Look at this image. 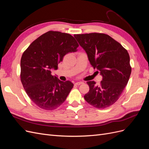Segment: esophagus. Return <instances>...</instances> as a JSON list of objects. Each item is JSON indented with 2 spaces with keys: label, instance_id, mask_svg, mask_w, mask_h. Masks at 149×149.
I'll list each match as a JSON object with an SVG mask.
<instances>
[{
  "label": "esophagus",
  "instance_id": "1",
  "mask_svg": "<svg viewBox=\"0 0 149 149\" xmlns=\"http://www.w3.org/2000/svg\"><path fill=\"white\" fill-rule=\"evenodd\" d=\"M83 83H82V82H77V83H75V84L77 85V86H79V85H81V84H83Z\"/></svg>",
  "mask_w": 149,
  "mask_h": 149
}]
</instances>
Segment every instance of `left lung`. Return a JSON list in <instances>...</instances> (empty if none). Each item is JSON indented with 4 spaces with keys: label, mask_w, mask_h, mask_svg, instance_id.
<instances>
[{
    "label": "left lung",
    "mask_w": 149,
    "mask_h": 149,
    "mask_svg": "<svg viewBox=\"0 0 149 149\" xmlns=\"http://www.w3.org/2000/svg\"><path fill=\"white\" fill-rule=\"evenodd\" d=\"M74 37L86 53L90 64L102 76L100 85L94 81L87 82L89 91L84 96V100L98 109L112 105L123 92L131 73L127 51L104 33L78 34Z\"/></svg>",
    "instance_id": "left-lung-1"
}]
</instances>
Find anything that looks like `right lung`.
Returning a JSON list of instances; mask_svg holds the SVG:
<instances>
[{
    "label": "right lung",
    "mask_w": 149,
    "mask_h": 149,
    "mask_svg": "<svg viewBox=\"0 0 149 149\" xmlns=\"http://www.w3.org/2000/svg\"><path fill=\"white\" fill-rule=\"evenodd\" d=\"M78 44L70 34L49 31L31 43L20 61V78L25 92L39 107L53 110L65 102L73 84L52 75V70L67 53L77 51Z\"/></svg>",
    "instance_id": "add662e5"
}]
</instances>
